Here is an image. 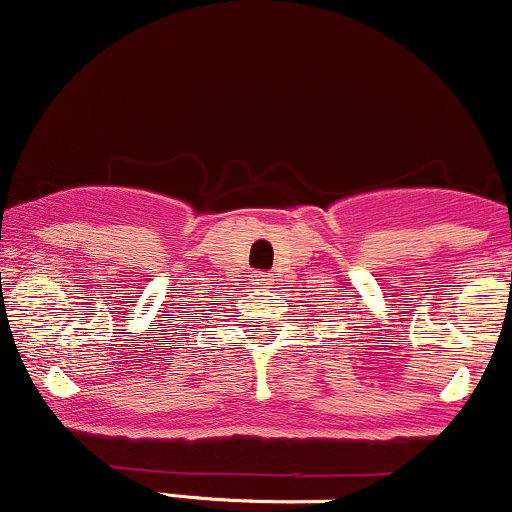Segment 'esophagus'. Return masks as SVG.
Wrapping results in <instances>:
<instances>
[{"mask_svg":"<svg viewBox=\"0 0 512 512\" xmlns=\"http://www.w3.org/2000/svg\"><path fill=\"white\" fill-rule=\"evenodd\" d=\"M254 285H258V288H271L273 278L268 276V273H256V276H254Z\"/></svg>","mask_w":512,"mask_h":512,"instance_id":"obj_1","label":"esophagus"}]
</instances>
